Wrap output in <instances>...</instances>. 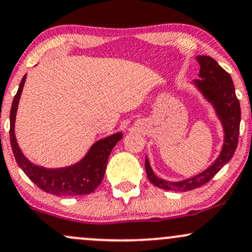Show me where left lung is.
Here are the masks:
<instances>
[{"mask_svg":"<svg viewBox=\"0 0 252 252\" xmlns=\"http://www.w3.org/2000/svg\"><path fill=\"white\" fill-rule=\"evenodd\" d=\"M196 62L200 66L199 79L192 80V85L198 90L207 103L215 110L216 116L221 124L224 140L218 158L202 170L201 173L180 181H168L158 178L150 166L148 158H146V172L149 181L161 189L186 192L198 189L207 184L235 154L239 136L241 123V105L236 96L235 85L230 74L220 67L213 58L209 56H196Z\"/></svg>","mask_w":252,"mask_h":252,"instance_id":"left-lung-1","label":"left lung"}]
</instances>
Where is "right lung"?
Returning a JSON list of instances; mask_svg holds the SVG:
<instances>
[{
    "instance_id": "1",
    "label": "right lung",
    "mask_w": 252,
    "mask_h": 252,
    "mask_svg": "<svg viewBox=\"0 0 252 252\" xmlns=\"http://www.w3.org/2000/svg\"><path fill=\"white\" fill-rule=\"evenodd\" d=\"M25 74L20 83L10 109V146L19 167L39 189L50 194L59 196L83 195L94 192L102 182L111 150L123 137L121 131L100 138L90 147L84 158L71 166L60 168H46L32 162L26 158L17 143L15 136V120L20 97L26 82Z\"/></svg>"
}]
</instances>
